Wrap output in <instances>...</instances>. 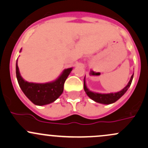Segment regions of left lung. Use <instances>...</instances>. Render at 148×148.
Wrapping results in <instances>:
<instances>
[{"mask_svg":"<svg viewBox=\"0 0 148 148\" xmlns=\"http://www.w3.org/2000/svg\"><path fill=\"white\" fill-rule=\"evenodd\" d=\"M133 78H134V74L131 76V79H130L129 82L128 83L126 86L125 87L124 89H122V90L117 92H111V93L102 94L98 93V92L90 91V90H88V88L86 87V85L85 78H84V88L88 96L90 98H91L92 100L95 101L96 103L105 104V105H109V104L115 103V102H116V100H119L122 95H124L125 92L127 91V90L129 89L130 86H131V82H132L133 80Z\"/></svg>","mask_w":148,"mask_h":148,"instance_id":"1","label":"left lung"}]
</instances>
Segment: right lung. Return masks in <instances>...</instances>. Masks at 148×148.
I'll return each instance as SVG.
<instances>
[{
  "label": "right lung",
  "instance_id": "obj_1",
  "mask_svg": "<svg viewBox=\"0 0 148 148\" xmlns=\"http://www.w3.org/2000/svg\"><path fill=\"white\" fill-rule=\"evenodd\" d=\"M71 70L72 68L64 69L62 74L54 82L45 84L29 83L21 77L17 66V60L16 62V76L19 87L32 103L40 106L53 103L59 98L64 90V82Z\"/></svg>",
  "mask_w": 148,
  "mask_h": 148
}]
</instances>
